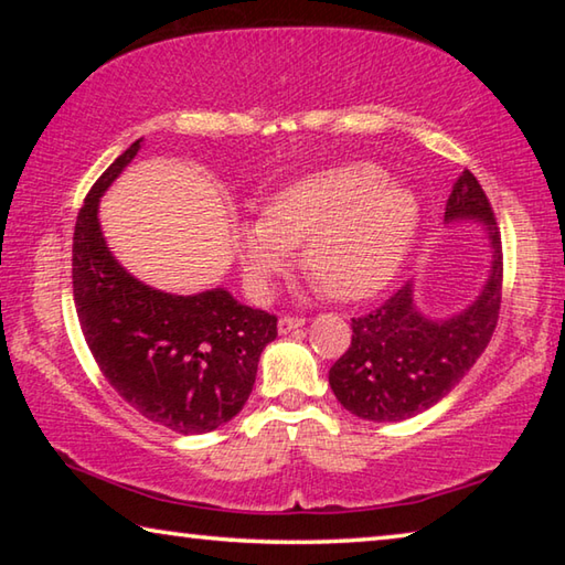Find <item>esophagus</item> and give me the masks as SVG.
I'll list each match as a JSON object with an SVG mask.
<instances>
[{"mask_svg":"<svg viewBox=\"0 0 565 565\" xmlns=\"http://www.w3.org/2000/svg\"><path fill=\"white\" fill-rule=\"evenodd\" d=\"M303 319L301 317H281L279 319V333H289L294 329H301L303 327Z\"/></svg>","mask_w":565,"mask_h":565,"instance_id":"34e87169","label":"esophagus"}]
</instances>
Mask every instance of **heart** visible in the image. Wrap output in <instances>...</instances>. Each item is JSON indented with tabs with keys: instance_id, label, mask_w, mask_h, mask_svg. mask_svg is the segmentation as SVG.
I'll use <instances>...</instances> for the list:
<instances>
[{
	"instance_id": "b5f03b06",
	"label": "heart",
	"mask_w": 565,
	"mask_h": 565,
	"mask_svg": "<svg viewBox=\"0 0 565 565\" xmlns=\"http://www.w3.org/2000/svg\"><path fill=\"white\" fill-rule=\"evenodd\" d=\"M418 199L371 161H343L291 181L264 204L262 218L238 222L234 246L254 291L301 244V266L337 301H359L394 279L414 244Z\"/></svg>"
}]
</instances>
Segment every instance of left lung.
Instances as JSON below:
<instances>
[{
  "instance_id": "1",
  "label": "left lung",
  "mask_w": 565,
  "mask_h": 565,
  "mask_svg": "<svg viewBox=\"0 0 565 565\" xmlns=\"http://www.w3.org/2000/svg\"><path fill=\"white\" fill-rule=\"evenodd\" d=\"M446 218L486 224L493 248L491 274L478 299L446 321L426 319L411 284L366 317L351 319V343L329 371L341 406L366 420H404L438 404L461 381L499 323L503 289L501 232L486 191L463 171L446 202Z\"/></svg>"
}]
</instances>
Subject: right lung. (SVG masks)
<instances>
[{
	"instance_id": "right-lung-1",
	"label": "right lung",
	"mask_w": 565,
	"mask_h": 565,
	"mask_svg": "<svg viewBox=\"0 0 565 565\" xmlns=\"http://www.w3.org/2000/svg\"><path fill=\"white\" fill-rule=\"evenodd\" d=\"M141 139L94 181L72 242L74 306L84 341L111 388L141 416L177 434H206L244 408L276 317L224 289L174 296L121 269L97 209Z\"/></svg>"
}]
</instances>
